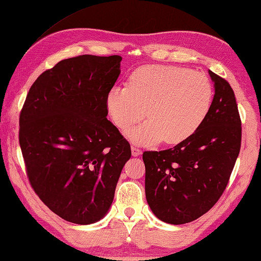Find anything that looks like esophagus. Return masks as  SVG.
I'll list each match as a JSON object with an SVG mask.
<instances>
[{
    "label": "esophagus",
    "instance_id": "34e87169",
    "mask_svg": "<svg viewBox=\"0 0 261 261\" xmlns=\"http://www.w3.org/2000/svg\"><path fill=\"white\" fill-rule=\"evenodd\" d=\"M141 153H142V151H141L140 147H138V146L135 145V144L132 145V154H133V155H134V156H138Z\"/></svg>",
    "mask_w": 261,
    "mask_h": 261
}]
</instances>
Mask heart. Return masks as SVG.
<instances>
[{"label":"heart","instance_id":"obj_1","mask_svg":"<svg viewBox=\"0 0 261 261\" xmlns=\"http://www.w3.org/2000/svg\"><path fill=\"white\" fill-rule=\"evenodd\" d=\"M212 99V82L204 73L172 65H146L132 73L128 87L110 89L107 108L120 130L134 126L145 115L150 118L128 132L135 143L148 145L163 138L168 144H175L199 128Z\"/></svg>","mask_w":261,"mask_h":261}]
</instances>
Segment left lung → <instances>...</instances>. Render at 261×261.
<instances>
[{
	"label": "left lung",
	"mask_w": 261,
	"mask_h": 261,
	"mask_svg": "<svg viewBox=\"0 0 261 261\" xmlns=\"http://www.w3.org/2000/svg\"><path fill=\"white\" fill-rule=\"evenodd\" d=\"M215 94L203 124L187 140L163 151H145V195L161 221L185 224L214 206L240 153L242 127L234 92L210 71Z\"/></svg>",
	"instance_id": "1"
}]
</instances>
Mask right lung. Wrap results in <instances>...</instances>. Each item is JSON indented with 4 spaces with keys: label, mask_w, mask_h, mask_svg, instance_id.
Segmentation results:
<instances>
[{
    "label": "right lung",
    "mask_w": 261,
    "mask_h": 261,
    "mask_svg": "<svg viewBox=\"0 0 261 261\" xmlns=\"http://www.w3.org/2000/svg\"><path fill=\"white\" fill-rule=\"evenodd\" d=\"M121 57L80 55L41 73L27 94L19 143L30 186L65 221L91 224L113 203L128 141L107 119Z\"/></svg>",
    "instance_id": "1"
}]
</instances>
